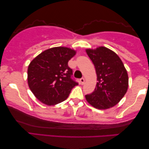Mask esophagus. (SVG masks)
Here are the masks:
<instances>
[{"mask_svg":"<svg viewBox=\"0 0 149 149\" xmlns=\"http://www.w3.org/2000/svg\"><path fill=\"white\" fill-rule=\"evenodd\" d=\"M85 81V80L84 78H81V79H80V82H81V85L84 84Z\"/></svg>","mask_w":149,"mask_h":149,"instance_id":"obj_1","label":"esophagus"}]
</instances>
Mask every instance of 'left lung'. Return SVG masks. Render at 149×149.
<instances>
[{
  "instance_id": "left-lung-1",
  "label": "left lung",
  "mask_w": 149,
  "mask_h": 149,
  "mask_svg": "<svg viewBox=\"0 0 149 149\" xmlns=\"http://www.w3.org/2000/svg\"><path fill=\"white\" fill-rule=\"evenodd\" d=\"M86 52L95 66L97 82L94 91L85 95V98L95 109H110L127 92V70L117 54L105 47L87 49Z\"/></svg>"
}]
</instances>
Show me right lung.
<instances>
[{
  "label": "right lung",
  "instance_id": "1",
  "mask_svg": "<svg viewBox=\"0 0 149 149\" xmlns=\"http://www.w3.org/2000/svg\"><path fill=\"white\" fill-rule=\"evenodd\" d=\"M75 54L72 49L57 47L42 52L30 63L28 86L42 103L52 106L62 102L78 85L71 77L72 70L68 65Z\"/></svg>",
  "mask_w": 149,
  "mask_h": 149
}]
</instances>
